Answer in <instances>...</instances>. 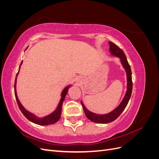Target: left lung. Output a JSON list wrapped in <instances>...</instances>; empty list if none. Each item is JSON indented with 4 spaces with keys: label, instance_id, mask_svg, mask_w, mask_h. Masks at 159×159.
Listing matches in <instances>:
<instances>
[{
    "label": "left lung",
    "instance_id": "left-lung-1",
    "mask_svg": "<svg viewBox=\"0 0 159 159\" xmlns=\"http://www.w3.org/2000/svg\"><path fill=\"white\" fill-rule=\"evenodd\" d=\"M109 44L110 53L111 54V55L118 57L119 58H120V61L121 62V64L124 69L125 70L127 80V91L125 95L124 98L123 99L121 103L119 105V106L107 114L98 115L91 112L89 110L86 109L83 102L81 101V105H82L83 109L84 110L85 116L87 117V118L89 119L90 121L97 123H108L115 121V120L121 114V113L123 111V110L125 109L130 99V98H131L133 89L131 70V67H130L127 61L125 54H124L123 51L121 48H119L117 45H115L114 43L111 42H109Z\"/></svg>",
    "mask_w": 159,
    "mask_h": 159
}]
</instances>
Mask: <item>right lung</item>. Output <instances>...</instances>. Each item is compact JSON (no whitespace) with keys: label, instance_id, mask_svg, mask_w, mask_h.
Instances as JSON below:
<instances>
[{"label":"right lung","instance_id":"add662e5","mask_svg":"<svg viewBox=\"0 0 159 159\" xmlns=\"http://www.w3.org/2000/svg\"><path fill=\"white\" fill-rule=\"evenodd\" d=\"M22 64V61L20 63V67H19V70H20V66ZM18 74H19V70L16 74L15 82H14V94H15V98H16L19 109H20L21 112L23 113V115H25V116L26 117V119H28L29 121H30L31 122H32L34 123L39 125H49L54 124V123H56V122L58 121V120L60 119V116H61V113L62 104H63V102L65 99V97H66L67 93H68V91L69 88L70 87V85L66 86V87L64 89V90L62 91L60 102H59L58 105H57V108L56 109V110L54 112H52L51 114L47 115V116L44 117H38L34 114L29 112L28 111H27L25 107H24L18 98L17 93H16V79H17V76H18Z\"/></svg>","mask_w":159,"mask_h":159}]
</instances>
